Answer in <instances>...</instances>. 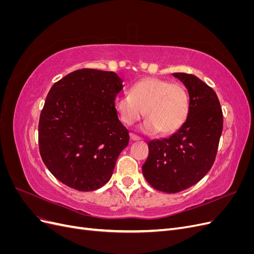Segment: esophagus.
I'll use <instances>...</instances> for the list:
<instances>
[{
  "instance_id": "obj_1",
  "label": "esophagus",
  "mask_w": 254,
  "mask_h": 254,
  "mask_svg": "<svg viewBox=\"0 0 254 254\" xmlns=\"http://www.w3.org/2000/svg\"><path fill=\"white\" fill-rule=\"evenodd\" d=\"M130 139H131L132 141H140L141 137L134 133H130Z\"/></svg>"
}]
</instances>
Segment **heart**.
Listing matches in <instances>:
<instances>
[{
    "label": "heart",
    "mask_w": 254,
    "mask_h": 254,
    "mask_svg": "<svg viewBox=\"0 0 254 254\" xmlns=\"http://www.w3.org/2000/svg\"><path fill=\"white\" fill-rule=\"evenodd\" d=\"M114 107L126 125H132L144 114L141 129L146 133L171 134L187 121L190 97L182 84L171 80L147 77L136 81L130 94L114 98Z\"/></svg>",
    "instance_id": "heart-1"
}]
</instances>
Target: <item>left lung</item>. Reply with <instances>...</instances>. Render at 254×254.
<instances>
[{
  "label": "left lung",
  "mask_w": 254,
  "mask_h": 254,
  "mask_svg": "<svg viewBox=\"0 0 254 254\" xmlns=\"http://www.w3.org/2000/svg\"><path fill=\"white\" fill-rule=\"evenodd\" d=\"M173 76L188 89V119L167 139L148 142L149 153L142 166L150 186L170 194L194 186L211 170L224 124L220 103L211 87L195 75Z\"/></svg>",
  "instance_id": "left-lung-1"
}]
</instances>
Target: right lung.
Returning <instances> with one entry per match:
<instances>
[{
  "label": "right lung",
  "instance_id": "right-lung-1",
  "mask_svg": "<svg viewBox=\"0 0 254 254\" xmlns=\"http://www.w3.org/2000/svg\"><path fill=\"white\" fill-rule=\"evenodd\" d=\"M123 80L114 72L81 68L53 84L39 120V150L53 176L81 191L108 182L129 131L114 98Z\"/></svg>",
  "mask_w": 254,
  "mask_h": 254
}]
</instances>
